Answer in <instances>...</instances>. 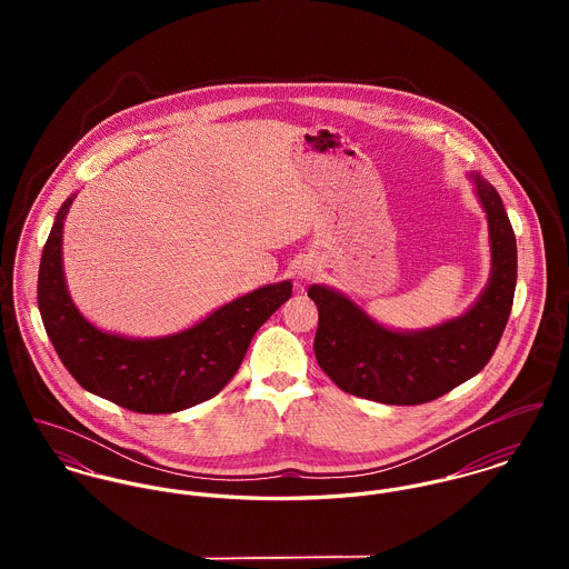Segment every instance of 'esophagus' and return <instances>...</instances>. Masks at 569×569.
<instances>
[{
    "label": "esophagus",
    "instance_id": "obj_1",
    "mask_svg": "<svg viewBox=\"0 0 569 569\" xmlns=\"http://www.w3.org/2000/svg\"><path fill=\"white\" fill-rule=\"evenodd\" d=\"M311 273H313L311 269H305V271H302V278H311Z\"/></svg>",
    "mask_w": 569,
    "mask_h": 569
}]
</instances>
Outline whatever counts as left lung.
<instances>
[{"mask_svg": "<svg viewBox=\"0 0 569 569\" xmlns=\"http://www.w3.org/2000/svg\"><path fill=\"white\" fill-rule=\"evenodd\" d=\"M473 179L487 210L492 273L469 313L431 330L395 332L375 325L332 289H309L320 313L313 350L343 392L388 406H422L476 377L490 361L512 309L517 241L497 190L478 174Z\"/></svg>", "mask_w": 569, "mask_h": 569, "instance_id": "obj_1", "label": "left lung"}]
</instances>
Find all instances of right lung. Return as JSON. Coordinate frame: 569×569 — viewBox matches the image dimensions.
Returning a JSON list of instances; mask_svg holds the SVG:
<instances>
[{
    "label": "right lung",
    "instance_id": "1",
    "mask_svg": "<svg viewBox=\"0 0 569 569\" xmlns=\"http://www.w3.org/2000/svg\"><path fill=\"white\" fill-rule=\"evenodd\" d=\"M68 199L46 241L37 302L46 332L79 386L138 413H172L217 397L243 363L256 330L291 298V282L269 284L210 318L162 339H124L89 325L72 305L61 264Z\"/></svg>",
    "mask_w": 569,
    "mask_h": 569
}]
</instances>
